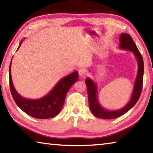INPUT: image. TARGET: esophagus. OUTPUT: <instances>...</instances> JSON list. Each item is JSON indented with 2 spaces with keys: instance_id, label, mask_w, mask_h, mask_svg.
Masks as SVG:
<instances>
[{
  "instance_id": "esophagus-1",
  "label": "esophagus",
  "mask_w": 153,
  "mask_h": 153,
  "mask_svg": "<svg viewBox=\"0 0 153 153\" xmlns=\"http://www.w3.org/2000/svg\"><path fill=\"white\" fill-rule=\"evenodd\" d=\"M87 75V72L84 69H79V76L81 77H86Z\"/></svg>"
}]
</instances>
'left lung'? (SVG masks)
<instances>
[{
    "label": "left lung",
    "mask_w": 153,
    "mask_h": 153,
    "mask_svg": "<svg viewBox=\"0 0 153 153\" xmlns=\"http://www.w3.org/2000/svg\"><path fill=\"white\" fill-rule=\"evenodd\" d=\"M120 42L119 48L133 53L138 61V72H137L136 78L134 82L132 94L128 104L125 107L120 109L113 111L106 109L105 108L102 107L98 102L97 98L98 88L96 83L92 79L86 78L85 82L87 86L89 107L93 115L98 118L111 120V119L117 118L124 115L136 105L142 92L144 75V61L142 56L137 48L135 42L128 33H121L120 36Z\"/></svg>",
    "instance_id": "8db88e82"
}]
</instances>
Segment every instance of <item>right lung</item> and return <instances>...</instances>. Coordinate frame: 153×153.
Returning a JSON list of instances; mask_svg holds the SVG:
<instances>
[{"label":"right lung","mask_w":153,"mask_h":153,"mask_svg":"<svg viewBox=\"0 0 153 153\" xmlns=\"http://www.w3.org/2000/svg\"><path fill=\"white\" fill-rule=\"evenodd\" d=\"M24 40L20 42L17 50ZM11 67V61L9 66V85L14 101L24 112L36 119H49L57 115L63 107L67 92L78 79V72L76 71L59 80L45 97L38 99H29L22 97L15 90L12 82Z\"/></svg>","instance_id":"right-lung-1"}]
</instances>
